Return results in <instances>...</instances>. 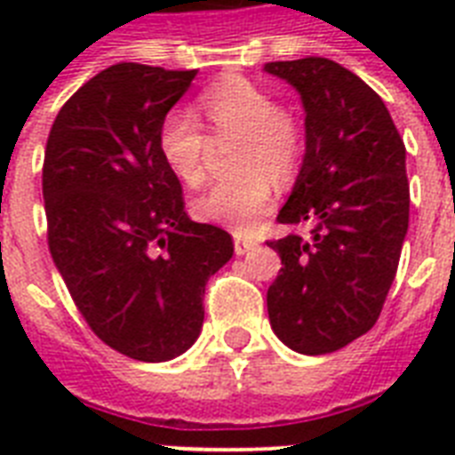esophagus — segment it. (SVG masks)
I'll return each instance as SVG.
<instances>
[{
    "instance_id": "34e87169",
    "label": "esophagus",
    "mask_w": 455,
    "mask_h": 455,
    "mask_svg": "<svg viewBox=\"0 0 455 455\" xmlns=\"http://www.w3.org/2000/svg\"><path fill=\"white\" fill-rule=\"evenodd\" d=\"M257 241L252 238V235H245V234H234V250L235 255H245V252H250V250L255 248Z\"/></svg>"
}]
</instances>
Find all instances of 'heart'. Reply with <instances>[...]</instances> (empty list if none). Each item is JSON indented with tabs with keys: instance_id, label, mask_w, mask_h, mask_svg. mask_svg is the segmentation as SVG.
Instances as JSON below:
<instances>
[{
	"instance_id": "b5f03b06",
	"label": "heart",
	"mask_w": 455,
	"mask_h": 455,
	"mask_svg": "<svg viewBox=\"0 0 455 455\" xmlns=\"http://www.w3.org/2000/svg\"><path fill=\"white\" fill-rule=\"evenodd\" d=\"M214 137L235 139L234 170L238 174L207 186L191 203L196 220L227 228L252 227L274 200V181L295 177L302 160V132L276 99L245 77L220 82L198 101ZM157 151L167 170L186 186L205 177L207 137L186 110L167 113L157 132Z\"/></svg>"
}]
</instances>
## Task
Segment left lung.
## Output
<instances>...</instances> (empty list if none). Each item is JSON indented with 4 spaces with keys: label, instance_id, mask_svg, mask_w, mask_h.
Masks as SVG:
<instances>
[{
    "label": "left lung",
    "instance_id": "left-lung-1",
    "mask_svg": "<svg viewBox=\"0 0 455 455\" xmlns=\"http://www.w3.org/2000/svg\"><path fill=\"white\" fill-rule=\"evenodd\" d=\"M302 99L304 157L281 224H307L267 245L271 331L299 354L342 349L375 325L409 231L406 148L366 82L321 56L267 63Z\"/></svg>",
    "mask_w": 455,
    "mask_h": 455
}]
</instances>
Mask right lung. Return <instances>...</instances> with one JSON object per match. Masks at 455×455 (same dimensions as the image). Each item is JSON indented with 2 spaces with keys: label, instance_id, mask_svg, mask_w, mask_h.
<instances>
[{
  "label": "right lung",
  "instance_id": "obj_1",
  "mask_svg": "<svg viewBox=\"0 0 455 455\" xmlns=\"http://www.w3.org/2000/svg\"><path fill=\"white\" fill-rule=\"evenodd\" d=\"M198 70L117 63L53 120L44 193L49 250L70 298L116 352L170 361L198 339L203 295L231 235L188 220L157 132Z\"/></svg>",
  "mask_w": 455,
  "mask_h": 455
}]
</instances>
